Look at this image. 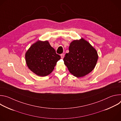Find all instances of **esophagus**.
<instances>
[{
  "label": "esophagus",
  "mask_w": 121,
  "mask_h": 121,
  "mask_svg": "<svg viewBox=\"0 0 121 121\" xmlns=\"http://www.w3.org/2000/svg\"><path fill=\"white\" fill-rule=\"evenodd\" d=\"M61 58H64V54H61Z\"/></svg>",
  "instance_id": "1"
}]
</instances>
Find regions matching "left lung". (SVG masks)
<instances>
[{
	"instance_id": "1",
	"label": "left lung",
	"mask_w": 121,
	"mask_h": 121,
	"mask_svg": "<svg viewBox=\"0 0 121 121\" xmlns=\"http://www.w3.org/2000/svg\"><path fill=\"white\" fill-rule=\"evenodd\" d=\"M68 53L64 58L65 65L75 77L80 78L88 75L95 68L98 55L96 50L83 38L72 41Z\"/></svg>"
}]
</instances>
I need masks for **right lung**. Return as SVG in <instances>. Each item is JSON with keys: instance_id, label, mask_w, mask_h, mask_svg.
I'll return each instance as SVG.
<instances>
[{"instance_id": "right-lung-1", "label": "right lung", "mask_w": 121, "mask_h": 121, "mask_svg": "<svg viewBox=\"0 0 121 121\" xmlns=\"http://www.w3.org/2000/svg\"><path fill=\"white\" fill-rule=\"evenodd\" d=\"M61 56L47 41H38L32 44L25 54L27 65L38 76L45 77L54 69Z\"/></svg>"}]
</instances>
